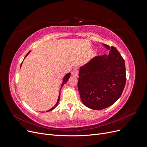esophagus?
Instances as JSON below:
<instances>
[{
  "mask_svg": "<svg viewBox=\"0 0 147 147\" xmlns=\"http://www.w3.org/2000/svg\"><path fill=\"white\" fill-rule=\"evenodd\" d=\"M78 72L77 69H75L73 70V72H72V75L74 77H78Z\"/></svg>",
  "mask_w": 147,
  "mask_h": 147,
  "instance_id": "34e87169",
  "label": "esophagus"
}]
</instances>
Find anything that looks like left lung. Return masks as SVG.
I'll return each instance as SVG.
<instances>
[{"instance_id": "1", "label": "left lung", "mask_w": 147, "mask_h": 147, "mask_svg": "<svg viewBox=\"0 0 147 147\" xmlns=\"http://www.w3.org/2000/svg\"><path fill=\"white\" fill-rule=\"evenodd\" d=\"M109 55L95 56L80 66L78 89L83 104L92 110L113 105L121 96L126 82L124 60L117 49L104 44Z\"/></svg>"}]
</instances>
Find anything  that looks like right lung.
Returning <instances> with one entry per match:
<instances>
[{
  "mask_svg": "<svg viewBox=\"0 0 147 147\" xmlns=\"http://www.w3.org/2000/svg\"><path fill=\"white\" fill-rule=\"evenodd\" d=\"M30 51H29L28 53V54L26 55V56L24 57V59L26 58V57H27V56L29 54V53H30ZM24 61V60H23ZM22 64H23V62H22V63L21 64V65H22ZM70 75H71V74L69 72V73H68V74H67L64 77V78H63V83H62V84H61V88H62V87H63V86H64V84H65L67 82V81H68V80L69 79V78H70ZM59 99H60V93H59V96H58V99H57V102H56V104L55 105V106L53 107V108H51V109H50L49 110H48L47 112H49V111H51V110H53V109H54L55 108H56V107H57V104H58V103H59Z\"/></svg>",
  "mask_w": 147,
  "mask_h": 147,
  "instance_id": "add662e5",
  "label": "right lung"
}]
</instances>
